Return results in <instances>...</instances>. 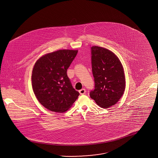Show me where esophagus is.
Segmentation results:
<instances>
[{"instance_id": "34e87169", "label": "esophagus", "mask_w": 158, "mask_h": 158, "mask_svg": "<svg viewBox=\"0 0 158 158\" xmlns=\"http://www.w3.org/2000/svg\"><path fill=\"white\" fill-rule=\"evenodd\" d=\"M79 93H80L81 95H84V94H86V90H85V89H81V90H79Z\"/></svg>"}]
</instances>
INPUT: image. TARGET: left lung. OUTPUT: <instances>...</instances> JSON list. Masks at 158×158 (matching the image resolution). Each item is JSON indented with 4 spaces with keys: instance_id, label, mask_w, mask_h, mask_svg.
Masks as SVG:
<instances>
[{
    "instance_id": "1",
    "label": "left lung",
    "mask_w": 158,
    "mask_h": 158,
    "mask_svg": "<svg viewBox=\"0 0 158 158\" xmlns=\"http://www.w3.org/2000/svg\"><path fill=\"white\" fill-rule=\"evenodd\" d=\"M92 69L95 89L90 98L98 106L108 108L117 103L126 88L124 68L118 57L104 47L92 46Z\"/></svg>"
}]
</instances>
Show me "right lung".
Wrapping results in <instances>:
<instances>
[{
  "label": "right lung",
  "instance_id": "1",
  "mask_svg": "<svg viewBox=\"0 0 158 158\" xmlns=\"http://www.w3.org/2000/svg\"><path fill=\"white\" fill-rule=\"evenodd\" d=\"M77 52L59 50L45 54L33 67V92L39 102L51 111L62 113L68 111L79 95L67 75V70Z\"/></svg>",
  "mask_w": 158,
  "mask_h": 158
}]
</instances>
